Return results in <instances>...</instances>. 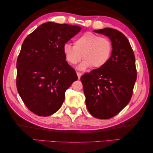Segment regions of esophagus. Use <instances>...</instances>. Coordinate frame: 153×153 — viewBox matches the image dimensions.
I'll list each match as a JSON object with an SVG mask.
<instances>
[{
	"label": "esophagus",
	"instance_id": "esophagus-1",
	"mask_svg": "<svg viewBox=\"0 0 153 153\" xmlns=\"http://www.w3.org/2000/svg\"><path fill=\"white\" fill-rule=\"evenodd\" d=\"M76 74H77V76H78V79H81V76H82V73H81V72H77Z\"/></svg>",
	"mask_w": 153,
	"mask_h": 153
}]
</instances>
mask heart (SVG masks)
I'll use <instances>...</instances> for the list:
<instances>
[{
    "label": "heart",
    "instance_id": "1",
    "mask_svg": "<svg viewBox=\"0 0 153 153\" xmlns=\"http://www.w3.org/2000/svg\"><path fill=\"white\" fill-rule=\"evenodd\" d=\"M112 43L106 36H100L93 32H86L74 39V45L66 43L63 53L69 64L75 65L84 59L80 69L91 66L93 68L103 67L111 57Z\"/></svg>",
    "mask_w": 153,
    "mask_h": 153
}]
</instances>
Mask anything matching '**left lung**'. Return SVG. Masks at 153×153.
<instances>
[{"label":"left lung","instance_id":"8db88e82","mask_svg":"<svg viewBox=\"0 0 153 153\" xmlns=\"http://www.w3.org/2000/svg\"><path fill=\"white\" fill-rule=\"evenodd\" d=\"M108 36L112 43L111 56L103 67L81 77L87 109L97 119H108L129 103L137 78L135 56L125 35L116 29L95 30Z\"/></svg>","mask_w":153,"mask_h":153}]
</instances>
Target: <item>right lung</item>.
I'll return each mask as SVG.
<instances>
[{"mask_svg":"<svg viewBox=\"0 0 153 153\" xmlns=\"http://www.w3.org/2000/svg\"><path fill=\"white\" fill-rule=\"evenodd\" d=\"M80 26L47 22L27 35L17 60L16 86L26 107L39 116L55 113L65 92L78 79L66 61L63 46Z\"/></svg>","mask_w":153,"mask_h":153,"instance_id":"add662e5","label":"right lung"}]
</instances>
